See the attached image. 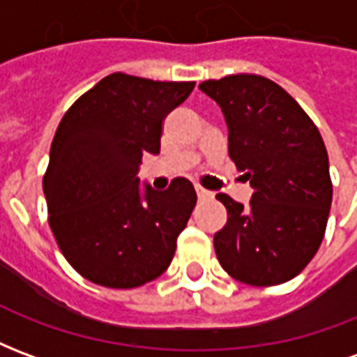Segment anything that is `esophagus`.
Masks as SVG:
<instances>
[{"label": "esophagus", "mask_w": 357, "mask_h": 357, "mask_svg": "<svg viewBox=\"0 0 357 357\" xmlns=\"http://www.w3.org/2000/svg\"><path fill=\"white\" fill-rule=\"evenodd\" d=\"M195 191H197V197H199L201 201H204V199H212V193H210V191H206L204 187L197 185L195 187Z\"/></svg>", "instance_id": "1"}]
</instances>
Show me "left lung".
I'll use <instances>...</instances> for the list:
<instances>
[{"mask_svg":"<svg viewBox=\"0 0 357 357\" xmlns=\"http://www.w3.org/2000/svg\"><path fill=\"white\" fill-rule=\"evenodd\" d=\"M199 88L220 105L229 158L255 189L248 206L216 195L227 210V224L214 235L218 260L241 283H284L310 264L327 227L333 183L321 133L264 76L233 74Z\"/></svg>","mask_w":357,"mask_h":357,"instance_id":"1","label":"left lung"}]
</instances>
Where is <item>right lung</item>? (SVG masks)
I'll list each match as a JSON object with an SVG mask.
<instances>
[{"label":"right lung","instance_id":"add662e5","mask_svg":"<svg viewBox=\"0 0 357 357\" xmlns=\"http://www.w3.org/2000/svg\"><path fill=\"white\" fill-rule=\"evenodd\" d=\"M193 88L114 73L61 120L43 193L61 252L91 283L135 289L170 266L195 187L176 178L166 191L141 189L137 172L141 156L160 153L164 118Z\"/></svg>","mask_w":357,"mask_h":357}]
</instances>
